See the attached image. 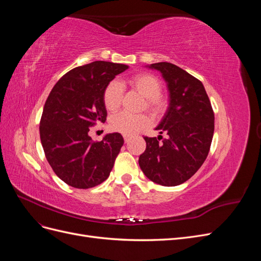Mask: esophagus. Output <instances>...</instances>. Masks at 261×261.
I'll return each mask as SVG.
<instances>
[{
    "mask_svg": "<svg viewBox=\"0 0 261 261\" xmlns=\"http://www.w3.org/2000/svg\"><path fill=\"white\" fill-rule=\"evenodd\" d=\"M129 140H130V138H129V137H127V136H124V141H125L126 144L129 143Z\"/></svg>",
    "mask_w": 261,
    "mask_h": 261,
    "instance_id": "34e87169",
    "label": "esophagus"
}]
</instances>
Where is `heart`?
<instances>
[{"instance_id":"obj_1","label":"heart","mask_w":261,"mask_h":261,"mask_svg":"<svg viewBox=\"0 0 261 261\" xmlns=\"http://www.w3.org/2000/svg\"><path fill=\"white\" fill-rule=\"evenodd\" d=\"M128 85L145 97L146 108L153 114H161L167 102L161 96V83L158 78L149 73H139L132 76ZM123 97V88L117 82H111L103 91V105L110 112H114L120 108ZM151 123L146 114H129L121 112L114 115L110 121V127L113 132L120 133L124 136H133L138 132L145 129Z\"/></svg>"}]
</instances>
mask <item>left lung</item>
<instances>
[{
  "instance_id": "8db88e82",
  "label": "left lung",
  "mask_w": 261,
  "mask_h": 261,
  "mask_svg": "<svg viewBox=\"0 0 261 261\" xmlns=\"http://www.w3.org/2000/svg\"><path fill=\"white\" fill-rule=\"evenodd\" d=\"M148 67L159 70L168 85L169 108L155 127L168 136L144 137L147 146L139 167L153 183L176 186L191 178L206 160L215 113L202 83L186 70L168 62Z\"/></svg>"
}]
</instances>
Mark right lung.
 <instances>
[{"mask_svg": "<svg viewBox=\"0 0 261 261\" xmlns=\"http://www.w3.org/2000/svg\"><path fill=\"white\" fill-rule=\"evenodd\" d=\"M127 65L96 61L69 70L55 84L40 121L45 158L63 181L75 188H91L105 181L124 144L121 134H107L101 141L90 127L107 120L103 91Z\"/></svg>", "mask_w": 261, "mask_h": 261, "instance_id": "right-lung-1", "label": "right lung"}]
</instances>
